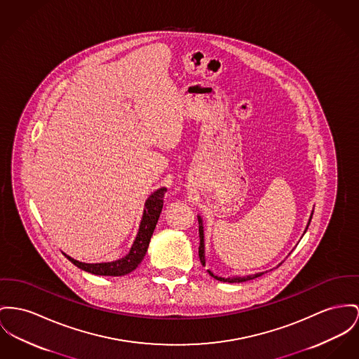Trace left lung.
I'll use <instances>...</instances> for the list:
<instances>
[{
    "label": "left lung",
    "instance_id": "left-lung-1",
    "mask_svg": "<svg viewBox=\"0 0 359 359\" xmlns=\"http://www.w3.org/2000/svg\"><path fill=\"white\" fill-rule=\"evenodd\" d=\"M311 216H313V211H311V217L308 220V224H306V229L304 231V234L306 233L309 224H311ZM198 219V233H200V248H198V257H200V262L203 265H205V243H204V224H203V217L200 215H197ZM302 234V236H304ZM280 265V264H279ZM272 271V269H271ZM266 272V271H265ZM265 272H259V273H255V275H248V276H231V278H222V276H217L212 271L208 269V273L215 278L216 280H220V282H229V283H242V282H248V280H252V279H256L259 276L264 275Z\"/></svg>",
    "mask_w": 359,
    "mask_h": 359
}]
</instances>
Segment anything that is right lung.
Segmentation results:
<instances>
[{"mask_svg":"<svg viewBox=\"0 0 359 359\" xmlns=\"http://www.w3.org/2000/svg\"><path fill=\"white\" fill-rule=\"evenodd\" d=\"M166 188H159L145 200L144 204L143 216L139 226V233L135 238V242L126 256H123L120 260L116 262H107V263H81L79 260H74L71 256L65 255V257L72 262L77 268L87 271L90 273L99 275V276H123L135 271L139 264L143 262L144 256L147 253L148 245L151 237L154 234V230L156 227L158 219L163 208V196Z\"/></svg>","mask_w":359,"mask_h":359,"instance_id":"right-lung-1","label":"right lung"}]
</instances>
